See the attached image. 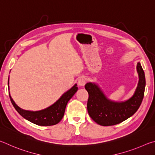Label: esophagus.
Returning a JSON list of instances; mask_svg holds the SVG:
<instances>
[{
    "label": "esophagus",
    "mask_w": 155,
    "mask_h": 155,
    "mask_svg": "<svg viewBox=\"0 0 155 155\" xmlns=\"http://www.w3.org/2000/svg\"><path fill=\"white\" fill-rule=\"evenodd\" d=\"M86 80L84 78H80L79 80H78V84H79L80 86H84L86 84Z\"/></svg>",
    "instance_id": "34e87169"
}]
</instances>
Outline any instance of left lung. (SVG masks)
Returning a JSON list of instances; mask_svg holds the SVG:
<instances>
[{"mask_svg": "<svg viewBox=\"0 0 155 155\" xmlns=\"http://www.w3.org/2000/svg\"><path fill=\"white\" fill-rule=\"evenodd\" d=\"M137 71L139 81L136 90L134 95L125 101H111L96 84H86L85 88L88 93V112L95 123L101 126L115 125L127 120L137 112L142 102L146 86L144 71L140 62L137 64Z\"/></svg>", "mask_w": 155, "mask_h": 155, "instance_id": "1", "label": "left lung"}]
</instances>
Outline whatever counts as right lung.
Instances as JSON below:
<instances>
[{
	"instance_id": "right-lung-1",
	"label": "right lung",
	"mask_w": 155,
	"mask_h": 155,
	"mask_svg": "<svg viewBox=\"0 0 155 155\" xmlns=\"http://www.w3.org/2000/svg\"><path fill=\"white\" fill-rule=\"evenodd\" d=\"M8 85H9V80H8ZM8 87H9V86H8ZM77 91V84H75L71 88L62 94L61 98L54 103L53 105H51V106L45 108L44 110L35 111V112L21 109L20 107H18L15 104L14 101L12 99L9 92V94L13 107L23 118L32 123L37 124V125L51 126L58 124L62 120L68 101L74 95Z\"/></svg>"
}]
</instances>
